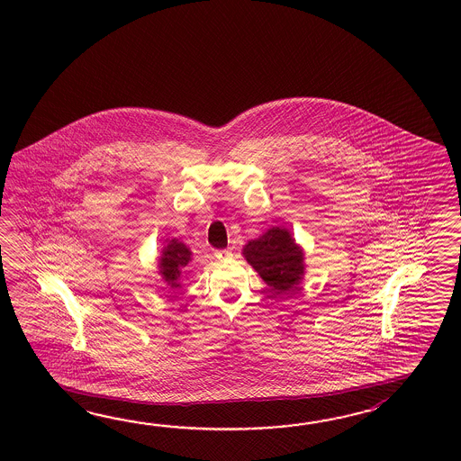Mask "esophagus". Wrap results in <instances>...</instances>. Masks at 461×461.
<instances>
[{"instance_id":"esophagus-1","label":"esophagus","mask_w":461,"mask_h":461,"mask_svg":"<svg viewBox=\"0 0 461 461\" xmlns=\"http://www.w3.org/2000/svg\"><path fill=\"white\" fill-rule=\"evenodd\" d=\"M214 257H216L217 260H227V258L232 257V252L229 249H222V250H216Z\"/></svg>"}]
</instances>
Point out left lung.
<instances>
[{
    "instance_id": "8db88e82",
    "label": "left lung",
    "mask_w": 461,
    "mask_h": 461,
    "mask_svg": "<svg viewBox=\"0 0 461 461\" xmlns=\"http://www.w3.org/2000/svg\"><path fill=\"white\" fill-rule=\"evenodd\" d=\"M242 255L275 294L294 290L303 280V247L285 227H270L258 239L249 240Z\"/></svg>"
}]
</instances>
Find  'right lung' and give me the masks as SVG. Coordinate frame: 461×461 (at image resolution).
<instances>
[{
	"mask_svg": "<svg viewBox=\"0 0 461 461\" xmlns=\"http://www.w3.org/2000/svg\"><path fill=\"white\" fill-rule=\"evenodd\" d=\"M193 252L179 239H167L161 255L158 257V272L171 290L181 286V276L191 262Z\"/></svg>",
	"mask_w": 461,
	"mask_h": 461,
	"instance_id": "1",
	"label": "right lung"
}]
</instances>
